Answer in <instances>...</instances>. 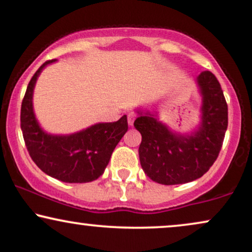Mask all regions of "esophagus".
I'll return each mask as SVG.
<instances>
[{
    "instance_id": "obj_1",
    "label": "esophagus",
    "mask_w": 252,
    "mask_h": 252,
    "mask_svg": "<svg viewBox=\"0 0 252 252\" xmlns=\"http://www.w3.org/2000/svg\"><path fill=\"white\" fill-rule=\"evenodd\" d=\"M127 120H128V125L133 126V124H134V120H135V114L133 113V112L127 114Z\"/></svg>"
}]
</instances>
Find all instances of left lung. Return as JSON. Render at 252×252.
<instances>
[{
    "label": "left lung",
    "mask_w": 252,
    "mask_h": 252,
    "mask_svg": "<svg viewBox=\"0 0 252 252\" xmlns=\"http://www.w3.org/2000/svg\"><path fill=\"white\" fill-rule=\"evenodd\" d=\"M202 95L201 126L191 134H178L147 112L134 121L142 140L139 158L146 175L161 185H182L201 178L215 162L226 127L228 105L219 80L210 71L198 74Z\"/></svg>",
    "instance_id": "1"
}]
</instances>
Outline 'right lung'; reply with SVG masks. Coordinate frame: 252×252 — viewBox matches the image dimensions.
I'll return each instance as SVG.
<instances>
[{"label":"right lung","instance_id":"obj_1","mask_svg":"<svg viewBox=\"0 0 252 252\" xmlns=\"http://www.w3.org/2000/svg\"><path fill=\"white\" fill-rule=\"evenodd\" d=\"M51 60L40 65L28 84L21 107V128L31 159L40 170L67 183L97 180L104 173L114 148L128 129L127 117L114 123H99L69 135H52L40 128L33 113L36 80Z\"/></svg>","mask_w":252,"mask_h":252}]
</instances>
